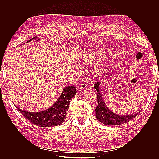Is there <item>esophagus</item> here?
Here are the masks:
<instances>
[{"mask_svg":"<svg viewBox=\"0 0 159 159\" xmlns=\"http://www.w3.org/2000/svg\"><path fill=\"white\" fill-rule=\"evenodd\" d=\"M87 83L86 82H83L81 84V85H80V89H81V90H84V89H87V88H88V85H87Z\"/></svg>","mask_w":159,"mask_h":159,"instance_id":"34e87169","label":"esophagus"}]
</instances>
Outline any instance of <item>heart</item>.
Instances as JSON below:
<instances>
[{"label": "heart", "instance_id": "1", "mask_svg": "<svg viewBox=\"0 0 159 159\" xmlns=\"http://www.w3.org/2000/svg\"><path fill=\"white\" fill-rule=\"evenodd\" d=\"M103 54L102 51L94 52L88 56V61L90 64H94L96 63V62L99 61L103 58Z\"/></svg>", "mask_w": 159, "mask_h": 159}]
</instances>
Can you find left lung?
Here are the masks:
<instances>
[{
	"label": "left lung",
	"mask_w": 159,
	"mask_h": 159,
	"mask_svg": "<svg viewBox=\"0 0 159 159\" xmlns=\"http://www.w3.org/2000/svg\"><path fill=\"white\" fill-rule=\"evenodd\" d=\"M94 88L98 91L97 99L98 105L95 108V116L98 120L106 125H117L123 123H127L131 121L139 113L134 115H120L113 113L105 105L102 98V95L100 91L99 81L95 82Z\"/></svg>",
	"instance_id": "obj_1"
}]
</instances>
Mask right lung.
<instances>
[{"label":"right lung","mask_w":159,"mask_h":159,"mask_svg":"<svg viewBox=\"0 0 159 159\" xmlns=\"http://www.w3.org/2000/svg\"><path fill=\"white\" fill-rule=\"evenodd\" d=\"M38 39L35 36L27 42L32 40ZM76 89L74 86L66 87L60 98L51 107L40 112L25 111L16 107L20 113L26 119L37 126L42 127H52L60 125L66 118L67 111L69 109L70 101L76 94Z\"/></svg>","instance_id":"obj_1"}]
</instances>
